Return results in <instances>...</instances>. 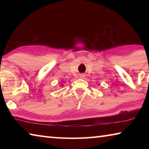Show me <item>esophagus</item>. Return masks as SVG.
Instances as JSON below:
<instances>
[{
    "instance_id": "34e87169",
    "label": "esophagus",
    "mask_w": 149,
    "mask_h": 149,
    "mask_svg": "<svg viewBox=\"0 0 149 149\" xmlns=\"http://www.w3.org/2000/svg\"><path fill=\"white\" fill-rule=\"evenodd\" d=\"M80 78H84L85 77V75L84 74H80Z\"/></svg>"
}]
</instances>
